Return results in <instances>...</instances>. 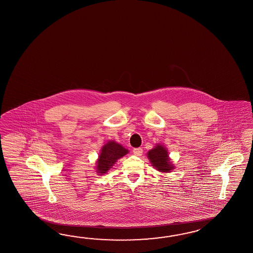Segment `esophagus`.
Segmentation results:
<instances>
[{
  "label": "esophagus",
  "instance_id": "34e87169",
  "mask_svg": "<svg viewBox=\"0 0 253 253\" xmlns=\"http://www.w3.org/2000/svg\"><path fill=\"white\" fill-rule=\"evenodd\" d=\"M133 154H135L136 156H141L142 154V148H135L133 149Z\"/></svg>",
  "mask_w": 253,
  "mask_h": 253
}]
</instances>
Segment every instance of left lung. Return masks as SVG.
<instances>
[{
  "label": "left lung",
  "mask_w": 253,
  "mask_h": 253,
  "mask_svg": "<svg viewBox=\"0 0 253 253\" xmlns=\"http://www.w3.org/2000/svg\"><path fill=\"white\" fill-rule=\"evenodd\" d=\"M147 157L154 169L159 172L167 173L172 172L174 169V166L169 157L167 147H165L163 144L157 143L154 148L147 153Z\"/></svg>",
  "instance_id": "1"
}]
</instances>
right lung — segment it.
I'll list each match as a JSON object with an SVG mask.
<instances>
[{
	"label": "right lung",
	"instance_id": "right-lung-1",
	"mask_svg": "<svg viewBox=\"0 0 253 253\" xmlns=\"http://www.w3.org/2000/svg\"><path fill=\"white\" fill-rule=\"evenodd\" d=\"M129 154V150L113 140L105 143L100 150L99 157L96 161V172L102 175L112 168L115 163L124 155Z\"/></svg>",
	"mask_w": 253,
	"mask_h": 253
}]
</instances>
